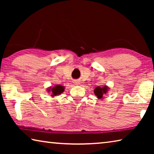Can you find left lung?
Returning a JSON list of instances; mask_svg holds the SVG:
<instances>
[{
	"mask_svg": "<svg viewBox=\"0 0 154 154\" xmlns=\"http://www.w3.org/2000/svg\"><path fill=\"white\" fill-rule=\"evenodd\" d=\"M108 90V87L105 86V87H103V88H100V87H96L95 89H94V94L95 95L97 96V97L100 99L103 98V96L105 94V93H106Z\"/></svg>",
	"mask_w": 154,
	"mask_h": 154,
	"instance_id": "1",
	"label": "left lung"
}]
</instances>
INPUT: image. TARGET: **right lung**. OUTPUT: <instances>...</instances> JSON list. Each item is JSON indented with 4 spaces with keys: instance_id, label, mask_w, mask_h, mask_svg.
I'll list each match as a JSON object with an SVG mask.
<instances>
[{
    "instance_id": "1",
    "label": "right lung",
    "mask_w": 154,
    "mask_h": 154,
    "mask_svg": "<svg viewBox=\"0 0 154 154\" xmlns=\"http://www.w3.org/2000/svg\"><path fill=\"white\" fill-rule=\"evenodd\" d=\"M49 92L51 91L52 92V96L60 94L62 92H64V88L62 86V85H56L55 87L52 88H49L48 90Z\"/></svg>"
}]
</instances>
